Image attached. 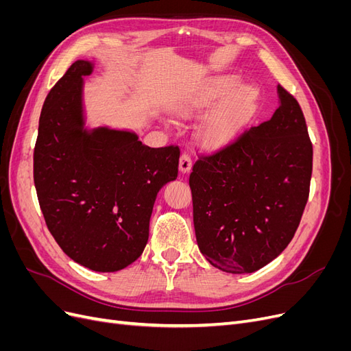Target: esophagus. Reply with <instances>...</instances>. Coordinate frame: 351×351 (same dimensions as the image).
<instances>
[{
    "label": "esophagus",
    "mask_w": 351,
    "mask_h": 351,
    "mask_svg": "<svg viewBox=\"0 0 351 351\" xmlns=\"http://www.w3.org/2000/svg\"><path fill=\"white\" fill-rule=\"evenodd\" d=\"M178 169L182 174H186L190 171V169H192V159H190V156L187 154H183L182 156H180Z\"/></svg>",
    "instance_id": "1"
}]
</instances>
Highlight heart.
Wrapping results in <instances>:
<instances>
[{
    "mask_svg": "<svg viewBox=\"0 0 351 351\" xmlns=\"http://www.w3.org/2000/svg\"><path fill=\"white\" fill-rule=\"evenodd\" d=\"M239 84L240 79L234 74L210 77L173 107L176 117L187 120L223 99L205 117L199 129L200 142L209 151L230 145L256 111V90L252 84Z\"/></svg>",
    "mask_w": 351,
    "mask_h": 351,
    "instance_id": "obj_1",
    "label": "heart"
}]
</instances>
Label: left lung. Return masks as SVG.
<instances>
[{
  "label": "left lung",
  "mask_w": 351,
  "mask_h": 351,
  "mask_svg": "<svg viewBox=\"0 0 351 351\" xmlns=\"http://www.w3.org/2000/svg\"><path fill=\"white\" fill-rule=\"evenodd\" d=\"M271 120L200 158L189 184L199 250L224 272L252 274L289 246L309 197L312 143L300 105L277 86Z\"/></svg>",
  "instance_id": "8db88e82"
}]
</instances>
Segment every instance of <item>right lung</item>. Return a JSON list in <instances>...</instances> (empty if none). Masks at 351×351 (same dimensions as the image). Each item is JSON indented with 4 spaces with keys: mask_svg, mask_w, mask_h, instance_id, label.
Returning a JSON list of instances; mask_svg holds the SVG:
<instances>
[{
    "mask_svg": "<svg viewBox=\"0 0 351 351\" xmlns=\"http://www.w3.org/2000/svg\"><path fill=\"white\" fill-rule=\"evenodd\" d=\"M77 60L42 107L34 178L48 230L69 258L115 272L141 256L159 190L177 178V146L149 147L136 132L86 124L84 76Z\"/></svg>",
    "mask_w": 351,
    "mask_h": 351,
    "instance_id": "obj_1",
    "label": "right lung"
}]
</instances>
